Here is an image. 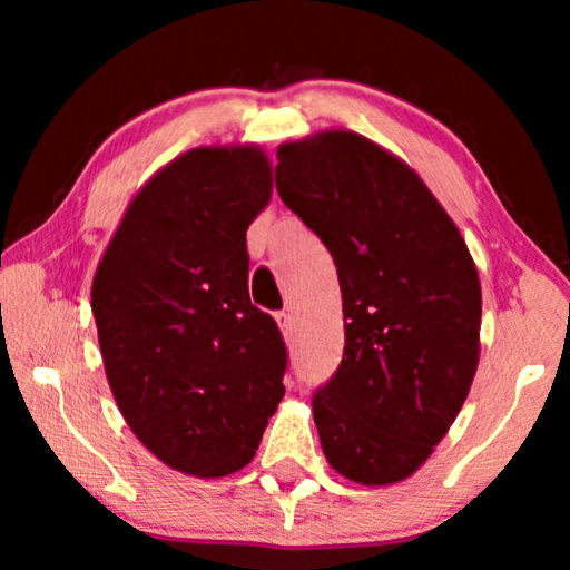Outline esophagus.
<instances>
[{"mask_svg":"<svg viewBox=\"0 0 570 570\" xmlns=\"http://www.w3.org/2000/svg\"><path fill=\"white\" fill-rule=\"evenodd\" d=\"M274 320H276V324H278V330L284 332V336H288L292 334V314H286V312H276L274 314Z\"/></svg>","mask_w":570,"mask_h":570,"instance_id":"34e87169","label":"esophagus"}]
</instances>
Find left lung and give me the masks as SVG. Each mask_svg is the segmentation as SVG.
Listing matches in <instances>:
<instances>
[{"mask_svg": "<svg viewBox=\"0 0 570 570\" xmlns=\"http://www.w3.org/2000/svg\"><path fill=\"white\" fill-rule=\"evenodd\" d=\"M276 190L322 238L344 356L314 392L326 462L362 485L410 478L448 435L480 356L482 294L458 226L407 163L350 130L284 142Z\"/></svg>", "mask_w": 570, "mask_h": 570, "instance_id": "8db88e82", "label": "left lung"}]
</instances>
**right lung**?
I'll return each mask as SVG.
<instances>
[{"label":"right lung","instance_id":"obj_1","mask_svg":"<svg viewBox=\"0 0 570 570\" xmlns=\"http://www.w3.org/2000/svg\"><path fill=\"white\" fill-rule=\"evenodd\" d=\"M272 198L258 146L193 148L138 190L92 278L112 397L168 468H246L284 397L286 344L248 296L246 230Z\"/></svg>","mask_w":570,"mask_h":570}]
</instances>
